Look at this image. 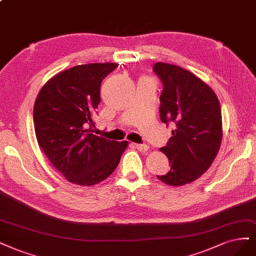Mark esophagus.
Instances as JSON below:
<instances>
[{"mask_svg":"<svg viewBox=\"0 0 256 256\" xmlns=\"http://www.w3.org/2000/svg\"><path fill=\"white\" fill-rule=\"evenodd\" d=\"M134 145L138 152H146L148 149H149V147H148V145H146V144H132Z\"/></svg>","mask_w":256,"mask_h":256,"instance_id":"34e87169","label":"esophagus"}]
</instances>
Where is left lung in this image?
<instances>
[{
	"instance_id": "left-lung-1",
	"label": "left lung",
	"mask_w": 256,
	"mask_h": 256,
	"mask_svg": "<svg viewBox=\"0 0 256 256\" xmlns=\"http://www.w3.org/2000/svg\"><path fill=\"white\" fill-rule=\"evenodd\" d=\"M161 79L160 118L172 122V136L160 150L168 158V172L156 176L170 186H182L204 174L212 165L222 140V108L215 92L186 70L156 62Z\"/></svg>"
}]
</instances>
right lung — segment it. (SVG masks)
<instances>
[{
  "label": "right lung",
  "instance_id": "obj_1",
  "mask_svg": "<svg viewBox=\"0 0 256 256\" xmlns=\"http://www.w3.org/2000/svg\"><path fill=\"white\" fill-rule=\"evenodd\" d=\"M118 64L75 66L52 76L34 106L38 144L52 165L71 183L91 186L116 170L127 140L93 134V116L102 79Z\"/></svg>",
  "mask_w": 256,
  "mask_h": 256
}]
</instances>
